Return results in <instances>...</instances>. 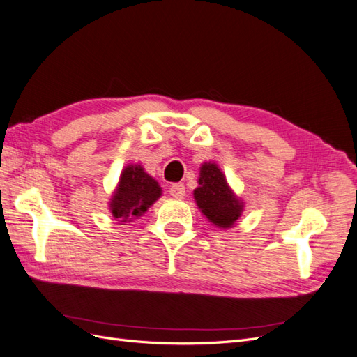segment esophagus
<instances>
[{
	"label": "esophagus",
	"instance_id": "obj_1",
	"mask_svg": "<svg viewBox=\"0 0 357 357\" xmlns=\"http://www.w3.org/2000/svg\"><path fill=\"white\" fill-rule=\"evenodd\" d=\"M169 195L172 198H178V199L185 197L186 195L185 185H183V183H174V185L169 188Z\"/></svg>",
	"mask_w": 357,
	"mask_h": 357
}]
</instances>
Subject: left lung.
Instances as JSON below:
<instances>
[{"label":"left lung","instance_id":"1","mask_svg":"<svg viewBox=\"0 0 357 357\" xmlns=\"http://www.w3.org/2000/svg\"><path fill=\"white\" fill-rule=\"evenodd\" d=\"M198 183L199 186L193 190V198L202 214L219 228H232L241 218L244 204L235 197L218 164L204 162Z\"/></svg>","mask_w":357,"mask_h":357}]
</instances>
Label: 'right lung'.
<instances>
[{"instance_id":"add662e5","label":"right lung","mask_w":357,"mask_h":357,"mask_svg":"<svg viewBox=\"0 0 357 357\" xmlns=\"http://www.w3.org/2000/svg\"><path fill=\"white\" fill-rule=\"evenodd\" d=\"M162 195L158 181L149 176L142 165H128L119 178L110 199V211L119 222L138 219Z\"/></svg>"}]
</instances>
